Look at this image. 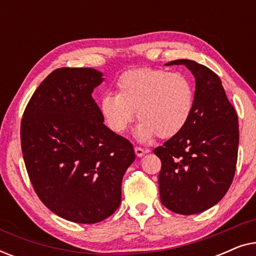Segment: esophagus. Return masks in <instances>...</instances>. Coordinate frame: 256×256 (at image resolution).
Wrapping results in <instances>:
<instances>
[{"instance_id": "esophagus-1", "label": "esophagus", "mask_w": 256, "mask_h": 256, "mask_svg": "<svg viewBox=\"0 0 256 256\" xmlns=\"http://www.w3.org/2000/svg\"><path fill=\"white\" fill-rule=\"evenodd\" d=\"M134 150H135V154H136V156H138V157H142L146 152V150L140 148V146H135Z\"/></svg>"}]
</instances>
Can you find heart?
<instances>
[{"instance_id":"b5f03b06","label":"heart","mask_w":256,"mask_h":256,"mask_svg":"<svg viewBox=\"0 0 256 256\" xmlns=\"http://www.w3.org/2000/svg\"><path fill=\"white\" fill-rule=\"evenodd\" d=\"M116 94H104L99 101L104 124L115 134H124L136 116L135 135L150 142L156 136L170 138L190 121L194 107V88L182 73L140 68L124 72L116 82Z\"/></svg>"}]
</instances>
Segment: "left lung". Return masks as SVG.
I'll return each instance as SVG.
<instances>
[{"label":"left lung","mask_w":256,"mask_h":256,"mask_svg":"<svg viewBox=\"0 0 256 256\" xmlns=\"http://www.w3.org/2000/svg\"><path fill=\"white\" fill-rule=\"evenodd\" d=\"M166 65H185L196 79L194 113L186 127L154 150L162 162L160 202L170 211L190 216L211 208L228 191L236 168L239 124L214 72L188 59Z\"/></svg>","instance_id":"left-lung-1"}]
</instances>
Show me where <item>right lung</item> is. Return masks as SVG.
Masks as SVG:
<instances>
[{"mask_svg": "<svg viewBox=\"0 0 256 256\" xmlns=\"http://www.w3.org/2000/svg\"><path fill=\"white\" fill-rule=\"evenodd\" d=\"M104 82L94 68H57L31 96L20 144L31 184L43 204L68 222L96 224L121 204L132 144L115 134L92 98Z\"/></svg>", "mask_w": 256, "mask_h": 256, "instance_id": "right-lung-1", "label": "right lung"}]
</instances>
